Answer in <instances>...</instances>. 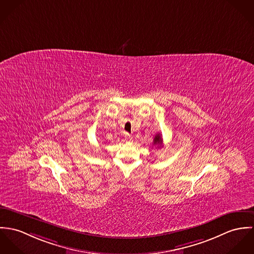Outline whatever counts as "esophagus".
<instances>
[{"label":"esophagus","mask_w":254,"mask_h":254,"mask_svg":"<svg viewBox=\"0 0 254 254\" xmlns=\"http://www.w3.org/2000/svg\"><path fill=\"white\" fill-rule=\"evenodd\" d=\"M126 140L127 141H131L132 140V136L131 135H129V134H126Z\"/></svg>","instance_id":"1"}]
</instances>
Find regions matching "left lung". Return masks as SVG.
I'll return each mask as SVG.
<instances>
[{
	"mask_svg": "<svg viewBox=\"0 0 254 254\" xmlns=\"http://www.w3.org/2000/svg\"><path fill=\"white\" fill-rule=\"evenodd\" d=\"M153 143H154V145H157L158 147H161V145L163 144V138H162V136H161L160 133H158V134L155 135Z\"/></svg>",
	"mask_w": 254,
	"mask_h": 254,
	"instance_id": "1",
	"label": "left lung"
}]
</instances>
